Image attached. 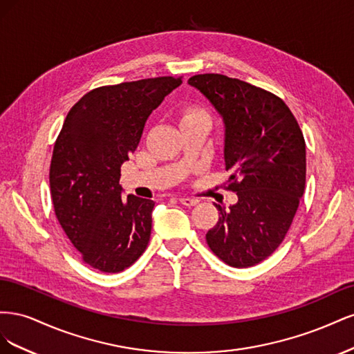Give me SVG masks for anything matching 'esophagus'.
Instances as JSON below:
<instances>
[{
    "instance_id": "34e87169",
    "label": "esophagus",
    "mask_w": 354,
    "mask_h": 354,
    "mask_svg": "<svg viewBox=\"0 0 354 354\" xmlns=\"http://www.w3.org/2000/svg\"><path fill=\"white\" fill-rule=\"evenodd\" d=\"M178 201H180V203H183L185 207H194L198 203V199L187 198V196H181V198H178Z\"/></svg>"
}]
</instances>
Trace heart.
Returning <instances> with one entry per match:
<instances>
[{
  "label": "heart",
  "instance_id": "1",
  "mask_svg": "<svg viewBox=\"0 0 354 354\" xmlns=\"http://www.w3.org/2000/svg\"><path fill=\"white\" fill-rule=\"evenodd\" d=\"M199 115H205V112H202L201 109H196V108H190L187 109L183 116H181V121L183 120H187V118H194V116H199Z\"/></svg>",
  "mask_w": 354,
  "mask_h": 354
}]
</instances>
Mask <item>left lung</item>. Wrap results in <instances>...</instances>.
<instances>
[{
    "mask_svg": "<svg viewBox=\"0 0 354 354\" xmlns=\"http://www.w3.org/2000/svg\"><path fill=\"white\" fill-rule=\"evenodd\" d=\"M214 104L226 125L227 190L238 202L207 232L209 250L232 267H251L270 257L291 227L306 186L301 128L276 94L220 73L189 80Z\"/></svg>",
    "mask_w": 354,
    "mask_h": 354,
    "instance_id": "obj_1",
    "label": "left lung"
}]
</instances>
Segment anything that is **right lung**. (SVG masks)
I'll list each match as a JSON object with an SVG mask.
<instances>
[{"instance_id":"add662e5","label":"right lung","mask_w":354,"mask_h":354,"mask_svg":"<svg viewBox=\"0 0 354 354\" xmlns=\"http://www.w3.org/2000/svg\"><path fill=\"white\" fill-rule=\"evenodd\" d=\"M181 77L103 85L75 103L50 164L53 207L85 264L118 273L145 252L155 202L122 196L121 165L140 142L147 116Z\"/></svg>"}]
</instances>
